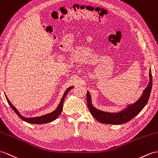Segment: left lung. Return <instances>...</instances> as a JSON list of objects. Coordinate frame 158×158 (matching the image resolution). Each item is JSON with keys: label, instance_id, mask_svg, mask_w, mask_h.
<instances>
[{"label": "left lung", "instance_id": "left-lung-1", "mask_svg": "<svg viewBox=\"0 0 158 158\" xmlns=\"http://www.w3.org/2000/svg\"><path fill=\"white\" fill-rule=\"evenodd\" d=\"M152 88V75L151 69L149 70V82L148 86L145 88L141 97L137 102L133 105H129L126 109L119 113H106L95 109L91 104V98L90 92L88 91L86 94L87 106L90 113L98 121L104 124L110 125H121L126 123L131 120L139 114L141 110L148 103L151 93Z\"/></svg>", "mask_w": 158, "mask_h": 158}]
</instances>
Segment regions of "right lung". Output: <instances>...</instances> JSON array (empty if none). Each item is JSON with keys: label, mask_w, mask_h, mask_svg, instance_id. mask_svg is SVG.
I'll list each match as a JSON object with an SVG mask.
<instances>
[{"label": "right lung", "mask_w": 158, "mask_h": 158, "mask_svg": "<svg viewBox=\"0 0 158 158\" xmlns=\"http://www.w3.org/2000/svg\"><path fill=\"white\" fill-rule=\"evenodd\" d=\"M72 88H73V86H71L70 88H68V89L66 90V92H65V93L63 95L62 98H61V101L59 104L58 106H57V108L54 111H53V112H52L51 113L43 115V116L38 117L25 118L24 117L21 116V115L19 114V113L18 112V110L16 109H15V107L12 105V104L10 103V102L9 101V100L8 99V98L6 97V95H5V97H6L7 102H8V103L9 104V105L10 106L11 108L13 109V110L15 111V113H16V114L22 119V120H23L25 122L28 123H31V124H44V123H48L54 121L55 119H56L57 117H58L59 115L61 114V110H62V108H63V103H64V98H65V97H66V94H68V91L70 90V89H72Z\"/></svg>", "instance_id": "obj_1"}]
</instances>
